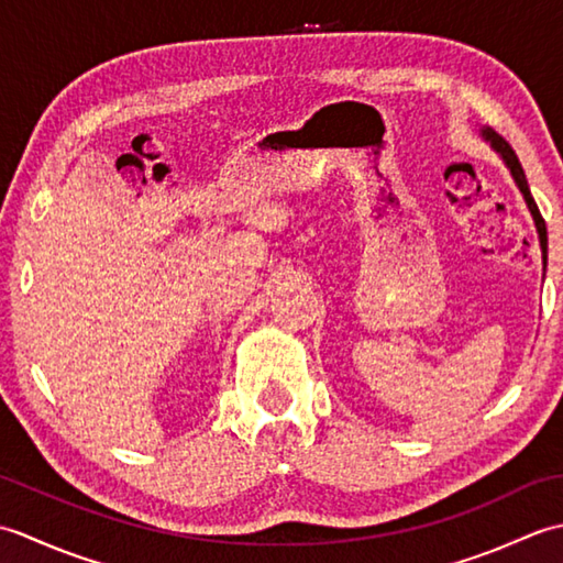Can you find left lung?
Listing matches in <instances>:
<instances>
[{"label":"left lung","mask_w":563,"mask_h":563,"mask_svg":"<svg viewBox=\"0 0 563 563\" xmlns=\"http://www.w3.org/2000/svg\"><path fill=\"white\" fill-rule=\"evenodd\" d=\"M482 137L488 142V145H492V150L498 154V157L504 159V164L508 166V172H510V176H512V181H516V186L520 188V194H522L525 202H528V210H530L532 220H534V227H537V236H540L542 263H544V268H547V224H544V220H542L540 208H537V202H534V198H532V194H530L528 178H525V172H522V166H520V162H518V157H516V152H512V147L508 145V142H506L504 137H500L498 133H494L492 128H482Z\"/></svg>","instance_id":"8db88e82"}]
</instances>
